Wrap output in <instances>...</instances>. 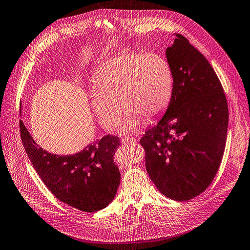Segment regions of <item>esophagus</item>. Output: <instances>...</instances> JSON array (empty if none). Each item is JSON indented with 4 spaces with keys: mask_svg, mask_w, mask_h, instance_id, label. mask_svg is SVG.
Wrapping results in <instances>:
<instances>
[{
    "mask_svg": "<svg viewBox=\"0 0 250 250\" xmlns=\"http://www.w3.org/2000/svg\"><path fill=\"white\" fill-rule=\"evenodd\" d=\"M136 141H137V139H135V138H124V139H122V143H123V144L135 143Z\"/></svg>",
    "mask_w": 250,
    "mask_h": 250,
    "instance_id": "1",
    "label": "esophagus"
}]
</instances>
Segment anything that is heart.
Masks as SVG:
<instances>
[{
	"label": "heart",
	"mask_w": 250,
	"mask_h": 250,
	"mask_svg": "<svg viewBox=\"0 0 250 250\" xmlns=\"http://www.w3.org/2000/svg\"><path fill=\"white\" fill-rule=\"evenodd\" d=\"M173 90V71L164 57L125 51L95 70L90 107L102 126L110 130L119 125L123 107L126 113L121 130L129 134L143 120L153 121L164 113Z\"/></svg>",
	"instance_id": "obj_1"
}]
</instances>
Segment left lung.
<instances>
[{
  "label": "left lung",
  "instance_id": "8db88e82",
  "mask_svg": "<svg viewBox=\"0 0 250 250\" xmlns=\"http://www.w3.org/2000/svg\"><path fill=\"white\" fill-rule=\"evenodd\" d=\"M166 57L174 75L171 102L140 143L146 169L158 190L187 201L211 184L223 157L228 105L223 87L202 53L180 34Z\"/></svg>",
  "mask_w": 250,
  "mask_h": 250
}]
</instances>
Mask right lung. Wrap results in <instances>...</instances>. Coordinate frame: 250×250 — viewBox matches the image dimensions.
I'll return each mask as SVG.
<instances>
[{
  "label": "right lung",
  "mask_w": 250,
  "mask_h": 250,
  "mask_svg": "<svg viewBox=\"0 0 250 250\" xmlns=\"http://www.w3.org/2000/svg\"><path fill=\"white\" fill-rule=\"evenodd\" d=\"M25 151L46 187L58 200L83 212L105 208L116 195L121 173L113 161L120 139L104 136L73 155L42 148L20 121Z\"/></svg>",
  "instance_id": "1"
}]
</instances>
